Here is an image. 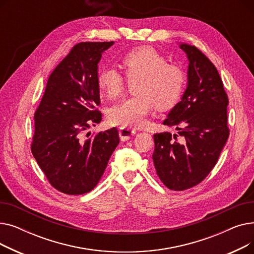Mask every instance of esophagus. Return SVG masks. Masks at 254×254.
Here are the masks:
<instances>
[{
  "label": "esophagus",
  "instance_id": "34e87169",
  "mask_svg": "<svg viewBox=\"0 0 254 254\" xmlns=\"http://www.w3.org/2000/svg\"><path fill=\"white\" fill-rule=\"evenodd\" d=\"M136 134V129L127 128V127H120L119 128V137L122 141H127L132 136Z\"/></svg>",
  "mask_w": 254,
  "mask_h": 254
}]
</instances>
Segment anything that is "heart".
Wrapping results in <instances>:
<instances>
[{"label":"heart","instance_id":"obj_1","mask_svg":"<svg viewBox=\"0 0 254 254\" xmlns=\"http://www.w3.org/2000/svg\"><path fill=\"white\" fill-rule=\"evenodd\" d=\"M126 78L137 79L136 96L113 105L108 112L109 123L120 127L143 126L153 107L171 108L180 99L185 74L179 65L168 64L166 57L151 47H141L127 52L120 61ZM98 86L108 99L118 97L124 88V78L115 69L107 66L100 71Z\"/></svg>","mask_w":254,"mask_h":254}]
</instances>
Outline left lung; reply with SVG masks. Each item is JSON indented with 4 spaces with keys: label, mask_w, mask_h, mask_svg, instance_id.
<instances>
[{
    "label": "left lung",
    "mask_w": 254,
    "mask_h": 254,
    "mask_svg": "<svg viewBox=\"0 0 254 254\" xmlns=\"http://www.w3.org/2000/svg\"><path fill=\"white\" fill-rule=\"evenodd\" d=\"M189 60L188 86L164 120L177 134L153 135L157 176L172 190L202 182L216 165L228 141V95L215 65L195 46L181 43Z\"/></svg>",
    "instance_id": "1"
}]
</instances>
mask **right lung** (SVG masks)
Here are the masks:
<instances>
[{
    "label": "right lung",
    "mask_w": 254,
    "mask_h": 254,
    "mask_svg": "<svg viewBox=\"0 0 254 254\" xmlns=\"http://www.w3.org/2000/svg\"><path fill=\"white\" fill-rule=\"evenodd\" d=\"M113 44H76L49 76L34 116L32 153L50 184L66 194L95 189L119 144L116 127L83 139V132L102 120L96 109L101 103L98 64Z\"/></svg>",
    "instance_id": "1"
}]
</instances>
